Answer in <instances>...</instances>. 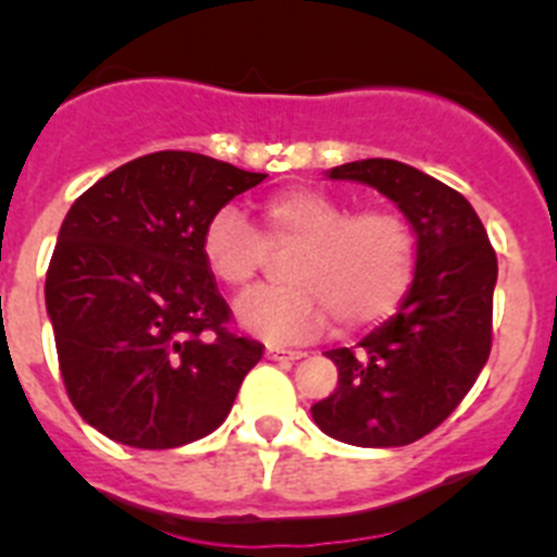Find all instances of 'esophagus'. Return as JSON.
<instances>
[{
	"instance_id": "esophagus-1",
	"label": "esophagus",
	"mask_w": 557,
	"mask_h": 557,
	"mask_svg": "<svg viewBox=\"0 0 557 557\" xmlns=\"http://www.w3.org/2000/svg\"><path fill=\"white\" fill-rule=\"evenodd\" d=\"M268 359H282V362H295V359H304L307 351H295V348H278V346H268Z\"/></svg>"
}]
</instances>
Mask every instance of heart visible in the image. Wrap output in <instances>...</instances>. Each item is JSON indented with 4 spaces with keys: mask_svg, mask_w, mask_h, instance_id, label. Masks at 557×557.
Listing matches in <instances>:
<instances>
[{
    "mask_svg": "<svg viewBox=\"0 0 557 557\" xmlns=\"http://www.w3.org/2000/svg\"><path fill=\"white\" fill-rule=\"evenodd\" d=\"M264 231L236 209L209 218L200 253L209 273L231 289L248 287L268 264V248L298 245L284 264L289 284L250 289L236 304V321L270 343L321 334L329 321L351 334L387 321L412 289L418 236L391 206L354 211L329 191H278L262 206Z\"/></svg>",
    "mask_w": 557,
    "mask_h": 557,
    "instance_id": "1",
    "label": "heart"
}]
</instances>
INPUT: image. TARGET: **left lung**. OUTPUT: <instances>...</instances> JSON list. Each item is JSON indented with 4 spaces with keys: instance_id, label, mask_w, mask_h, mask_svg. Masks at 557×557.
<instances>
[{
    "instance_id": "obj_1",
    "label": "left lung",
    "mask_w": 557,
    "mask_h": 557,
    "mask_svg": "<svg viewBox=\"0 0 557 557\" xmlns=\"http://www.w3.org/2000/svg\"><path fill=\"white\" fill-rule=\"evenodd\" d=\"M326 175L398 206L418 236V270L393 318L354 348L326 351L337 387L312 418L343 444L407 446L444 424L488 362L496 253L469 200L416 166L366 159Z\"/></svg>"
}]
</instances>
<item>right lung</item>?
<instances>
[{"label":"right lung","mask_w":557,"mask_h":557,"mask_svg":"<svg viewBox=\"0 0 557 557\" xmlns=\"http://www.w3.org/2000/svg\"><path fill=\"white\" fill-rule=\"evenodd\" d=\"M268 175L161 150L108 172L72 203L47 270V314L69 398L133 449H175L218 430L262 343L200 253L214 211Z\"/></svg>","instance_id":"1"}]
</instances>
